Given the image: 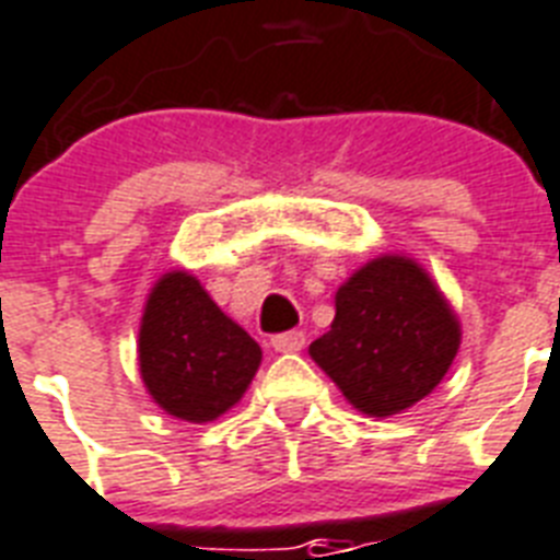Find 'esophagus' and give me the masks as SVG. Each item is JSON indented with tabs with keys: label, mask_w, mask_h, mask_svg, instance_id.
<instances>
[{
	"label": "esophagus",
	"mask_w": 560,
	"mask_h": 560,
	"mask_svg": "<svg viewBox=\"0 0 560 560\" xmlns=\"http://www.w3.org/2000/svg\"><path fill=\"white\" fill-rule=\"evenodd\" d=\"M270 342H272V349L279 351V354H293V351L305 349V334H302V331L276 334Z\"/></svg>",
	"instance_id": "1"
}]
</instances>
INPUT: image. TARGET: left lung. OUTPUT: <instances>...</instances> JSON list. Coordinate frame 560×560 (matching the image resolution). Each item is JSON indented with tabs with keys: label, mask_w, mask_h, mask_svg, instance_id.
I'll return each mask as SVG.
<instances>
[{
	"label": "left lung",
	"mask_w": 560,
	"mask_h": 560,
	"mask_svg": "<svg viewBox=\"0 0 560 560\" xmlns=\"http://www.w3.org/2000/svg\"><path fill=\"white\" fill-rule=\"evenodd\" d=\"M334 305L331 331L307 351L366 416H395L427 398L459 351V319L407 255L363 264L337 290Z\"/></svg>",
	"instance_id": "1"
}]
</instances>
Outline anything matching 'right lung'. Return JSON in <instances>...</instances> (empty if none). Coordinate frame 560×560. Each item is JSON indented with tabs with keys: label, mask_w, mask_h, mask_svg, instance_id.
Listing matches in <instances>:
<instances>
[{
	"label": "right lung",
	"mask_w": 560,
	"mask_h": 560,
	"mask_svg": "<svg viewBox=\"0 0 560 560\" xmlns=\"http://www.w3.org/2000/svg\"><path fill=\"white\" fill-rule=\"evenodd\" d=\"M261 346L186 270L153 284L139 325V372L168 416L206 424L244 398Z\"/></svg>",
	"instance_id": "1"
}]
</instances>
